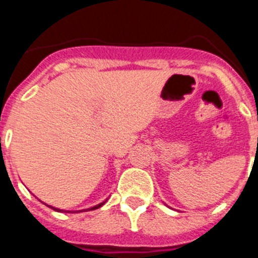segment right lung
Instances as JSON below:
<instances>
[{"instance_id":"add662e5","label":"right lung","mask_w":258,"mask_h":258,"mask_svg":"<svg viewBox=\"0 0 258 258\" xmlns=\"http://www.w3.org/2000/svg\"><path fill=\"white\" fill-rule=\"evenodd\" d=\"M104 204V202L103 203H101V204H98V206H95V207H93V208H90V211H94V209H98L99 208V207H102ZM52 208V207H51ZM54 211H56V212H63L61 211V209H58V208H54ZM84 211H85V209H84ZM79 212H81V211H79Z\"/></svg>"}]
</instances>
